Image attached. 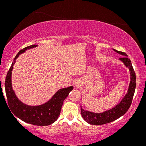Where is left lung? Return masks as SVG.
<instances>
[{"label":"left lung","mask_w":146,"mask_h":146,"mask_svg":"<svg viewBox=\"0 0 146 146\" xmlns=\"http://www.w3.org/2000/svg\"><path fill=\"white\" fill-rule=\"evenodd\" d=\"M113 50L117 53L125 56L119 58V60L123 62L125 66L129 68V71L130 72V82L129 84L128 92L120 103L115 106L112 109L107 110L104 113H92L88 110H84L81 106L82 116L85 121L91 125H98L106 124V123H110V122L115 121L117 119L119 118L128 111L132 104V99H133L134 93H135V88H136V75H135V72L132 66L131 61L129 58H127L128 56L124 52L119 51L115 49Z\"/></svg>","instance_id":"left-lung-1"}]
</instances>
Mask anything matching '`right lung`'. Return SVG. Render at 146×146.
<instances>
[{
	"label": "right lung",
	"mask_w": 146,
	"mask_h": 146,
	"mask_svg": "<svg viewBox=\"0 0 146 146\" xmlns=\"http://www.w3.org/2000/svg\"><path fill=\"white\" fill-rule=\"evenodd\" d=\"M36 44L31 45L18 52L11 64V67L7 72L5 82V93L7 100V105L11 109L13 115L17 117L20 119L23 120V121L29 123L30 124L44 126V125L51 124L58 119L61 111L64 100L67 98L70 92L73 89V87L69 86L60 89L56 92V94L53 95V98L49 101L40 106H28L24 104L18 100L16 95H15L11 86V71L13 69V66L14 65L16 58L19 56L20 54L25 52L27 49L36 47Z\"/></svg>",
	"instance_id": "add662e5"
}]
</instances>
